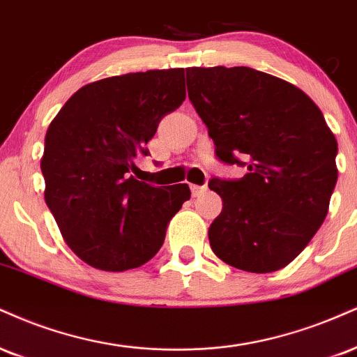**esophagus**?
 Instances as JSON below:
<instances>
[{
  "label": "esophagus",
  "instance_id": "esophagus-1",
  "mask_svg": "<svg viewBox=\"0 0 357 357\" xmlns=\"http://www.w3.org/2000/svg\"><path fill=\"white\" fill-rule=\"evenodd\" d=\"M206 190H208L206 186H197V184H191V192H192V196H195V197L203 195V192H206Z\"/></svg>",
  "mask_w": 357,
  "mask_h": 357
}]
</instances>
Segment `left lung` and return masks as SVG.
<instances>
[{
    "label": "left lung",
    "instance_id": "1",
    "mask_svg": "<svg viewBox=\"0 0 357 357\" xmlns=\"http://www.w3.org/2000/svg\"><path fill=\"white\" fill-rule=\"evenodd\" d=\"M186 83L218 160L248 167L239 179L208 183L222 199L208 231L214 255L248 273L284 268L326 220L336 137L306 93L268 73L188 68Z\"/></svg>",
    "mask_w": 357,
    "mask_h": 357
}]
</instances>
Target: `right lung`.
Returning a JSON list of instances; mask_svg holds the SVG:
<instances>
[{"label":"right lung","mask_w":357,"mask_h":357,"mask_svg":"<svg viewBox=\"0 0 357 357\" xmlns=\"http://www.w3.org/2000/svg\"><path fill=\"white\" fill-rule=\"evenodd\" d=\"M186 98L184 70L113 76L78 89L51 121L41 171L45 199L64 241L101 271H126L160 251L188 184L153 186L130 176L158 124Z\"/></svg>","instance_id":"obj_1"}]
</instances>
